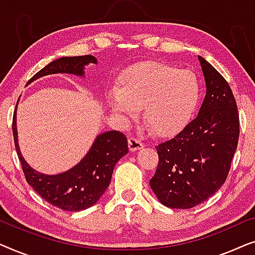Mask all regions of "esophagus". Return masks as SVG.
Returning a JSON list of instances; mask_svg holds the SVG:
<instances>
[{
  "label": "esophagus",
  "instance_id": "esophagus-1",
  "mask_svg": "<svg viewBox=\"0 0 255 255\" xmlns=\"http://www.w3.org/2000/svg\"><path fill=\"white\" fill-rule=\"evenodd\" d=\"M144 147V144L139 140L137 138H128V148H130L131 152H134V151H138V149H140Z\"/></svg>",
  "mask_w": 255,
  "mask_h": 255
}]
</instances>
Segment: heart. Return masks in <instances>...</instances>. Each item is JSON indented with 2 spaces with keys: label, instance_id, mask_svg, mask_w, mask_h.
Returning <instances> with one entry per match:
<instances>
[{
  "label": "heart",
  "instance_id": "obj_1",
  "mask_svg": "<svg viewBox=\"0 0 255 255\" xmlns=\"http://www.w3.org/2000/svg\"><path fill=\"white\" fill-rule=\"evenodd\" d=\"M202 85L191 71L159 61L139 62L121 75L108 96L114 113L134 118L144 108L146 124L158 135L176 134L200 106Z\"/></svg>",
  "mask_w": 255,
  "mask_h": 255
}]
</instances>
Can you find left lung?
<instances>
[{"label":"left lung","instance_id":"1","mask_svg":"<svg viewBox=\"0 0 255 255\" xmlns=\"http://www.w3.org/2000/svg\"><path fill=\"white\" fill-rule=\"evenodd\" d=\"M207 94L197 117L170 140L156 146L159 162L149 180L160 203L190 209L225 182L239 139L237 103L226 80L198 55Z\"/></svg>","mask_w":255,"mask_h":255}]
</instances>
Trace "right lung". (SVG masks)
<instances>
[{"label": "right lung", "instance_id": "obj_1", "mask_svg": "<svg viewBox=\"0 0 255 255\" xmlns=\"http://www.w3.org/2000/svg\"><path fill=\"white\" fill-rule=\"evenodd\" d=\"M88 64H97L96 58L93 55L59 58L34 74L29 83L41 76L57 73L83 76ZM17 104L12 118L13 141L27 183L47 203L61 210L81 211L95 204L109 186L117 161L128 154V146L125 134L118 131H107L99 134L85 158L73 168L57 175H46L30 167L19 151L16 127Z\"/></svg>", "mask_w": 255, "mask_h": 255}]
</instances>
